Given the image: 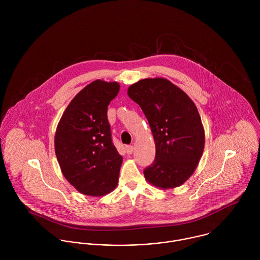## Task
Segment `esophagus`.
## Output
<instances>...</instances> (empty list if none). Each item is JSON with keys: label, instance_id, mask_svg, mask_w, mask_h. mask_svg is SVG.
I'll return each mask as SVG.
<instances>
[{"label": "esophagus", "instance_id": "esophagus-1", "mask_svg": "<svg viewBox=\"0 0 260 260\" xmlns=\"http://www.w3.org/2000/svg\"><path fill=\"white\" fill-rule=\"evenodd\" d=\"M125 149H126V152H127V154H132V152H133V150H134V148H133V146H132V145H126Z\"/></svg>", "mask_w": 260, "mask_h": 260}]
</instances>
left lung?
<instances>
[{
    "label": "left lung",
    "instance_id": "left-lung-1",
    "mask_svg": "<svg viewBox=\"0 0 260 260\" xmlns=\"http://www.w3.org/2000/svg\"><path fill=\"white\" fill-rule=\"evenodd\" d=\"M129 97L142 109L155 140V159L144 169L153 185L180 186L192 175L204 149V130L195 104L181 89L163 78L131 85Z\"/></svg>",
    "mask_w": 260,
    "mask_h": 260
}]
</instances>
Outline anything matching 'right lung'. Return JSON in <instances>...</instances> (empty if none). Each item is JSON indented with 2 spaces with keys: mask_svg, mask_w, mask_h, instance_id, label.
<instances>
[{
  "mask_svg": "<svg viewBox=\"0 0 260 260\" xmlns=\"http://www.w3.org/2000/svg\"><path fill=\"white\" fill-rule=\"evenodd\" d=\"M116 82L96 80L70 102L58 124L55 153L65 178L86 195L102 196L118 183L122 156L112 142L108 105Z\"/></svg>",
  "mask_w": 260,
  "mask_h": 260,
  "instance_id": "right-lung-1",
  "label": "right lung"
}]
</instances>
